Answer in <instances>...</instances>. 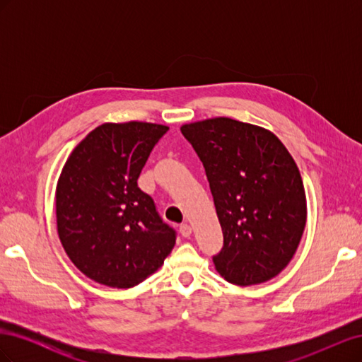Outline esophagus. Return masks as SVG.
<instances>
[{"mask_svg": "<svg viewBox=\"0 0 362 362\" xmlns=\"http://www.w3.org/2000/svg\"><path fill=\"white\" fill-rule=\"evenodd\" d=\"M180 234H181L182 237H190V235H192V226L187 225V223H182V225L180 226Z\"/></svg>", "mask_w": 362, "mask_h": 362, "instance_id": "obj_1", "label": "esophagus"}]
</instances>
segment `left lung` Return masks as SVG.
<instances>
[{"mask_svg":"<svg viewBox=\"0 0 362 362\" xmlns=\"http://www.w3.org/2000/svg\"><path fill=\"white\" fill-rule=\"evenodd\" d=\"M223 231L216 270L235 286L267 282L288 266L306 225L298 164L269 131L231 117L185 124Z\"/></svg>","mask_w":362,"mask_h":362,"instance_id":"1","label":"left lung"}]
</instances>
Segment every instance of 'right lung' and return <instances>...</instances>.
Here are the masks:
<instances>
[{
	"label": "right lung",
	"instance_id": "right-lung-1",
	"mask_svg": "<svg viewBox=\"0 0 362 362\" xmlns=\"http://www.w3.org/2000/svg\"><path fill=\"white\" fill-rule=\"evenodd\" d=\"M169 127L105 122L90 131L62 169L56 221L62 246L89 279L131 288L156 273L175 246V231L137 185Z\"/></svg>",
	"mask_w": 362,
	"mask_h": 362
}]
</instances>
